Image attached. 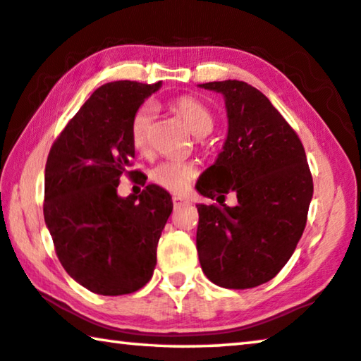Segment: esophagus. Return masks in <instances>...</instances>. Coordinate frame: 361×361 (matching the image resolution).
<instances>
[{
	"label": "esophagus",
	"mask_w": 361,
	"mask_h": 361,
	"mask_svg": "<svg viewBox=\"0 0 361 361\" xmlns=\"http://www.w3.org/2000/svg\"><path fill=\"white\" fill-rule=\"evenodd\" d=\"M173 203H174L176 208H180V207H184V204H188L190 202H188L187 198H182V197L174 195V197H173Z\"/></svg>",
	"instance_id": "esophagus-1"
}]
</instances>
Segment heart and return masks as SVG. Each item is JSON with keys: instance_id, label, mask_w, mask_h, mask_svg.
I'll use <instances>...</instances> for the list:
<instances>
[{"instance_id": "b5f03b06", "label": "heart", "mask_w": 361, "mask_h": 361, "mask_svg": "<svg viewBox=\"0 0 361 361\" xmlns=\"http://www.w3.org/2000/svg\"><path fill=\"white\" fill-rule=\"evenodd\" d=\"M171 109L184 121L188 130L193 135H207L213 129L214 119L209 111L200 99L182 95L171 102ZM153 108L149 104H142L130 121V142L137 153L145 154L149 149V135H152ZM197 174L193 163L184 161H163L149 171V179L153 184L166 188V190L179 193L184 192L188 182Z\"/></svg>"}]
</instances>
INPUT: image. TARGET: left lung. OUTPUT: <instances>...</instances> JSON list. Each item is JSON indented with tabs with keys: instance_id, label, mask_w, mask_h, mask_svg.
<instances>
[{
	"instance_id": "obj_1",
	"label": "left lung",
	"mask_w": 361,
	"mask_h": 361,
	"mask_svg": "<svg viewBox=\"0 0 361 361\" xmlns=\"http://www.w3.org/2000/svg\"><path fill=\"white\" fill-rule=\"evenodd\" d=\"M224 97L227 138L197 190L219 204H197L203 273L226 289L264 284L289 262L307 224L313 179L295 130L268 98L240 80L200 84ZM238 204L227 207L226 192Z\"/></svg>"
}]
</instances>
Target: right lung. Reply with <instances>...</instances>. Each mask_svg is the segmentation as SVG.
I'll list each match as a JSON object with an SVG mask.
<instances>
[{
	"instance_id": "add662e5",
	"label": "right lung",
	"mask_w": 361,
	"mask_h": 361,
	"mask_svg": "<svg viewBox=\"0 0 361 361\" xmlns=\"http://www.w3.org/2000/svg\"><path fill=\"white\" fill-rule=\"evenodd\" d=\"M161 87L119 80L104 84L82 104L49 149L43 214L54 250L72 279L99 295L142 289L157 266V245L173 200L148 184L121 198L118 185L135 149L130 121Z\"/></svg>"
}]
</instances>
